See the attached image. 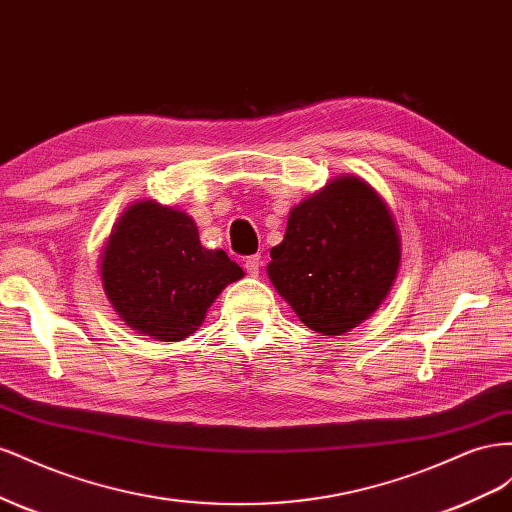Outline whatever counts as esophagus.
Masks as SVG:
<instances>
[{
    "label": "esophagus",
    "mask_w": 512,
    "mask_h": 512,
    "mask_svg": "<svg viewBox=\"0 0 512 512\" xmlns=\"http://www.w3.org/2000/svg\"><path fill=\"white\" fill-rule=\"evenodd\" d=\"M261 264H264V261H261L259 255H251V257L244 259V270L251 276H257L259 270H261Z\"/></svg>",
    "instance_id": "esophagus-1"
}]
</instances>
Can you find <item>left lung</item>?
Instances as JSON below:
<instances>
[{"instance_id": "obj_1", "label": "left lung", "mask_w": 512, "mask_h": 512, "mask_svg": "<svg viewBox=\"0 0 512 512\" xmlns=\"http://www.w3.org/2000/svg\"><path fill=\"white\" fill-rule=\"evenodd\" d=\"M268 276L304 326L339 337L369 319L397 279L401 238L386 201L339 175L291 208Z\"/></svg>"}]
</instances>
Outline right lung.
Wrapping results in <instances>:
<instances>
[{"label": "right lung", "mask_w": 512, "mask_h": 512, "mask_svg": "<svg viewBox=\"0 0 512 512\" xmlns=\"http://www.w3.org/2000/svg\"><path fill=\"white\" fill-rule=\"evenodd\" d=\"M244 276L225 251L199 242L191 216L137 201L118 218L100 255V279L115 313L143 337L182 341L210 304Z\"/></svg>", "instance_id": "right-lung-1"}]
</instances>
